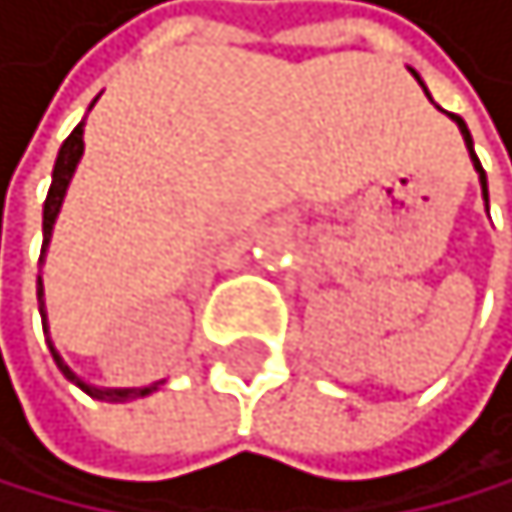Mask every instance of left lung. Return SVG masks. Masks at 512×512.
I'll use <instances>...</instances> for the list:
<instances>
[{
	"label": "left lung",
	"mask_w": 512,
	"mask_h": 512,
	"mask_svg": "<svg viewBox=\"0 0 512 512\" xmlns=\"http://www.w3.org/2000/svg\"><path fill=\"white\" fill-rule=\"evenodd\" d=\"M430 95V92H426ZM455 124H458V131H462V137H465V147H468V156H471V163H475V172H478V182H481V195H484V201H487V176H484V169H481V163H478V156H475V140H471V131H468V124L458 118V115H449Z\"/></svg>",
	"instance_id": "obj_1"
}]
</instances>
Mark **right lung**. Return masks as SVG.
<instances>
[{
  "instance_id": "obj_1",
  "label": "right lung",
  "mask_w": 512,
  "mask_h": 512,
  "mask_svg": "<svg viewBox=\"0 0 512 512\" xmlns=\"http://www.w3.org/2000/svg\"><path fill=\"white\" fill-rule=\"evenodd\" d=\"M92 108V105H89ZM82 124L79 121L73 127V134L63 140V147L57 153V163H54V179H50V192H47V201H44V243H41V266L47 259V250H50V237H54V224L60 217V208H63V198H66V189H70V182L76 176V166L82 160V150H86V144H82ZM37 307H41V320H44V336H47V346H50V356H54L57 368L63 372L66 381H73V385L79 391H86L89 397H95V401H108V404H124V401H137V397H147L153 394L156 388L163 385V381H156V385L150 388H99V385H89L86 378L76 375L70 365H66V359L60 356V349L54 346V336H50V320H47V298H44V278L37 275Z\"/></svg>"
}]
</instances>
